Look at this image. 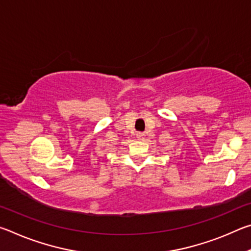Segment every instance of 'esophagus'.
<instances>
[{
    "mask_svg": "<svg viewBox=\"0 0 251 251\" xmlns=\"http://www.w3.org/2000/svg\"><path fill=\"white\" fill-rule=\"evenodd\" d=\"M136 136H137L138 139H143L144 136H145V135H144L143 133H137V134H136Z\"/></svg>",
    "mask_w": 251,
    "mask_h": 251,
    "instance_id": "34e87169",
    "label": "esophagus"
}]
</instances>
